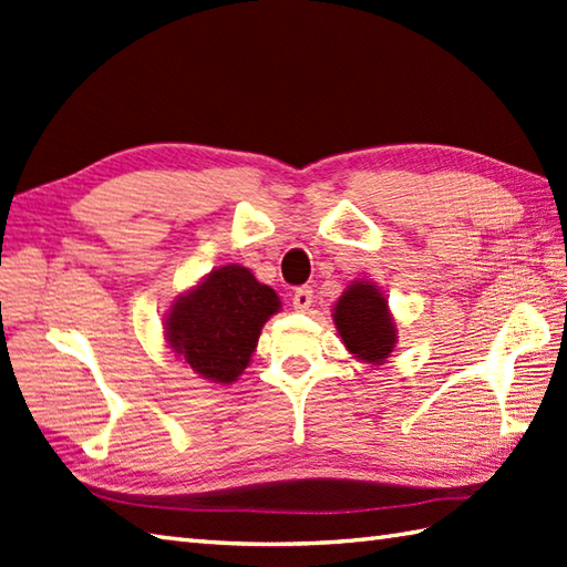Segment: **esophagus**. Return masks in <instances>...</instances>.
Wrapping results in <instances>:
<instances>
[{"label": "esophagus", "mask_w": 567, "mask_h": 567, "mask_svg": "<svg viewBox=\"0 0 567 567\" xmlns=\"http://www.w3.org/2000/svg\"><path fill=\"white\" fill-rule=\"evenodd\" d=\"M315 302V292H311V287H297L295 295H292V305L297 311H307Z\"/></svg>", "instance_id": "34e87169"}]
</instances>
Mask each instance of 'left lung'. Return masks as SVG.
<instances>
[{
  "instance_id": "left-lung-1",
  "label": "left lung",
  "mask_w": 567,
  "mask_h": 567,
  "mask_svg": "<svg viewBox=\"0 0 567 567\" xmlns=\"http://www.w3.org/2000/svg\"><path fill=\"white\" fill-rule=\"evenodd\" d=\"M333 321L348 351L365 363L380 365L390 358L396 333L388 302L375 285L355 282L341 295Z\"/></svg>"
}]
</instances>
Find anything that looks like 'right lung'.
Listing matches in <instances>:
<instances>
[{
  "instance_id": "add662e5",
  "label": "right lung",
  "mask_w": 567,
  "mask_h": 567,
  "mask_svg": "<svg viewBox=\"0 0 567 567\" xmlns=\"http://www.w3.org/2000/svg\"><path fill=\"white\" fill-rule=\"evenodd\" d=\"M277 309L275 290L240 265H224L189 295L175 299L165 339L202 378L228 384L250 363L262 323Z\"/></svg>"
}]
</instances>
